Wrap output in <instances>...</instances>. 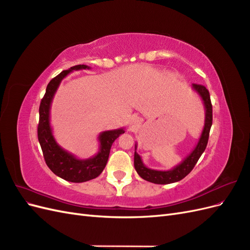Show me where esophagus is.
<instances>
[{
	"mask_svg": "<svg viewBox=\"0 0 250 250\" xmlns=\"http://www.w3.org/2000/svg\"><path fill=\"white\" fill-rule=\"evenodd\" d=\"M139 125H140L139 119H133V120L131 121V126H132V127H137V126H139Z\"/></svg>",
	"mask_w": 250,
	"mask_h": 250,
	"instance_id": "obj_1",
	"label": "esophagus"
}]
</instances>
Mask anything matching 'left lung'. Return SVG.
I'll use <instances>...</instances> for the list:
<instances>
[{"mask_svg":"<svg viewBox=\"0 0 250 250\" xmlns=\"http://www.w3.org/2000/svg\"><path fill=\"white\" fill-rule=\"evenodd\" d=\"M192 88L197 93L203 101L204 109H206V119H204V126L201 135L197 145L194 148L192 152L188 154L185 160L179 165L175 166L173 169L167 171H160V170H152L144 165L141 156L137 152L138 145L135 144V151H134V168L138 172L139 175L149 183H153L157 185H168L179 181L185 178L188 173H190L195 165L197 164L199 157L204 152L207 148L208 141L209 137V130L211 124H213V106L210 103V97L208 90L206 86L200 84H192Z\"/></svg>","mask_w":250,"mask_h":250,"instance_id":"1","label":"left lung"}]
</instances>
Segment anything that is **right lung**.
Segmentation results:
<instances>
[{
	"instance_id": "obj_1",
	"label": "right lung",
	"mask_w": 250,
	"mask_h": 250,
	"mask_svg": "<svg viewBox=\"0 0 250 250\" xmlns=\"http://www.w3.org/2000/svg\"><path fill=\"white\" fill-rule=\"evenodd\" d=\"M90 69L85 64H78L62 71L55 78H53L47 86L46 94L41 102L40 122L37 127V137L42 150L44 161L50 170L58 177L71 183H84V181L98 177L107 164L112 143L120 134L125 132L124 128L103 131L99 134L98 140L100 148L98 153L86 160H79L74 154L67 152L60 147L52 133L50 125V109L53 98L62 80L73 71Z\"/></svg>"
}]
</instances>
